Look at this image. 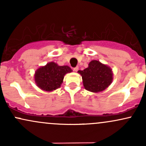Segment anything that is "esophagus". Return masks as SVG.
Here are the masks:
<instances>
[{
    "instance_id": "esophagus-1",
    "label": "esophagus",
    "mask_w": 146,
    "mask_h": 146,
    "mask_svg": "<svg viewBox=\"0 0 146 146\" xmlns=\"http://www.w3.org/2000/svg\"><path fill=\"white\" fill-rule=\"evenodd\" d=\"M78 69H79V67H78V66H75V67L73 68V71H75V72L78 71Z\"/></svg>"
}]
</instances>
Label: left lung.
<instances>
[{"instance_id": "obj_1", "label": "left lung", "mask_w": 146, "mask_h": 146, "mask_svg": "<svg viewBox=\"0 0 146 146\" xmlns=\"http://www.w3.org/2000/svg\"><path fill=\"white\" fill-rule=\"evenodd\" d=\"M78 73L82 75L84 88L93 93L105 90L113 80V72L110 68L97 60L90 62L88 68L84 71H78Z\"/></svg>"}]
</instances>
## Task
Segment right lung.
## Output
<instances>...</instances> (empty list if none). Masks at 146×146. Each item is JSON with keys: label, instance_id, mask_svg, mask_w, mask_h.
<instances>
[{"label": "right lung", "instance_id": "1", "mask_svg": "<svg viewBox=\"0 0 146 146\" xmlns=\"http://www.w3.org/2000/svg\"><path fill=\"white\" fill-rule=\"evenodd\" d=\"M71 71L69 66H58L55 62H49L37 70L35 73V81L41 89L52 91L60 88L65 74Z\"/></svg>", "mask_w": 146, "mask_h": 146}]
</instances>
